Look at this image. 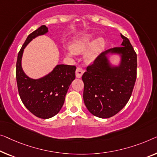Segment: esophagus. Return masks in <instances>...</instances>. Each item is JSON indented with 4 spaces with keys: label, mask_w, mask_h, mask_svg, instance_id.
<instances>
[{
    "label": "esophagus",
    "mask_w": 157,
    "mask_h": 157,
    "mask_svg": "<svg viewBox=\"0 0 157 157\" xmlns=\"http://www.w3.org/2000/svg\"><path fill=\"white\" fill-rule=\"evenodd\" d=\"M84 72L85 71L82 68H81V67H78V68L76 69V72H75V74H76V78H80Z\"/></svg>",
    "instance_id": "1"
}]
</instances>
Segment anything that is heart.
Instances as JSON below:
<instances>
[{
	"instance_id": "heart-1",
	"label": "heart",
	"mask_w": 157,
	"mask_h": 157,
	"mask_svg": "<svg viewBox=\"0 0 157 157\" xmlns=\"http://www.w3.org/2000/svg\"><path fill=\"white\" fill-rule=\"evenodd\" d=\"M92 38V35L86 34L74 39L70 45L67 55L72 56L74 53L79 54L85 50L84 53V59L86 62H93L104 49L106 43L104 39L98 38L90 44Z\"/></svg>"
}]
</instances>
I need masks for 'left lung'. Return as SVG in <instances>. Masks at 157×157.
Listing matches in <instances>:
<instances>
[{
    "instance_id": "1",
    "label": "left lung",
    "mask_w": 157,
    "mask_h": 157,
    "mask_svg": "<svg viewBox=\"0 0 157 157\" xmlns=\"http://www.w3.org/2000/svg\"><path fill=\"white\" fill-rule=\"evenodd\" d=\"M120 47L110 48L97 56L86 67L82 79L83 99L88 111L101 118L113 116L125 106L132 94L137 78V54L127 37L121 34ZM121 56L118 67L109 65L107 55Z\"/></svg>"
}]
</instances>
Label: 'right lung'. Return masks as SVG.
<instances>
[{"mask_svg":"<svg viewBox=\"0 0 157 157\" xmlns=\"http://www.w3.org/2000/svg\"><path fill=\"white\" fill-rule=\"evenodd\" d=\"M48 27L42 25L27 36L17 56L16 79L20 99L25 107L34 116L47 119L56 116L64 104L65 95L75 78V65H58L47 75L34 79L28 77L22 68L24 48L35 37L45 34Z\"/></svg>","mask_w":157,"mask_h":157,"instance_id":"1","label":"right lung"}]
</instances>
